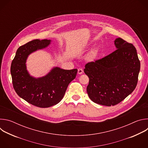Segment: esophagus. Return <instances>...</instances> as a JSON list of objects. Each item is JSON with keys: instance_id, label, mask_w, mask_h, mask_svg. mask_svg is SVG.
I'll return each mask as SVG.
<instances>
[{"instance_id": "34e87169", "label": "esophagus", "mask_w": 148, "mask_h": 148, "mask_svg": "<svg viewBox=\"0 0 148 148\" xmlns=\"http://www.w3.org/2000/svg\"><path fill=\"white\" fill-rule=\"evenodd\" d=\"M83 73V70L82 69H78V74H81Z\"/></svg>"}]
</instances>
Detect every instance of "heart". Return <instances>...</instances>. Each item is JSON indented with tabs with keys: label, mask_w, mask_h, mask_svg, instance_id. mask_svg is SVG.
Returning a JSON list of instances; mask_svg holds the SVG:
<instances>
[{
	"label": "heart",
	"mask_w": 148,
	"mask_h": 148,
	"mask_svg": "<svg viewBox=\"0 0 148 148\" xmlns=\"http://www.w3.org/2000/svg\"><path fill=\"white\" fill-rule=\"evenodd\" d=\"M98 54V50L97 49H93L88 54V58L89 60H94L96 58Z\"/></svg>",
	"instance_id": "b5f03b06"
}]
</instances>
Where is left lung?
I'll list each match as a JSON object with an SVG mask.
<instances>
[{"mask_svg": "<svg viewBox=\"0 0 148 148\" xmlns=\"http://www.w3.org/2000/svg\"><path fill=\"white\" fill-rule=\"evenodd\" d=\"M116 50L86 64L90 80L88 95L94 102L114 106L131 94L136 87L140 64L134 46L121 38L115 40Z\"/></svg>", "mask_w": 148, "mask_h": 148, "instance_id": "1", "label": "left lung"}]
</instances>
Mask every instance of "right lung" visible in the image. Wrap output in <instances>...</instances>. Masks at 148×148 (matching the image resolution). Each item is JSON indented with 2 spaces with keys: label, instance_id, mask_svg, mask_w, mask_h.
<instances>
[{
  "label": "right lung",
  "instance_id": "obj_1",
  "mask_svg": "<svg viewBox=\"0 0 148 148\" xmlns=\"http://www.w3.org/2000/svg\"><path fill=\"white\" fill-rule=\"evenodd\" d=\"M50 41L47 39H36L19 47L10 67L13 86L17 94L29 103L40 108L50 107L60 102L69 84L77 73V69L67 70L54 67L43 77L35 78L29 75L26 66L28 56L46 47Z\"/></svg>",
  "mask_w": 148,
  "mask_h": 148
}]
</instances>
